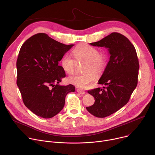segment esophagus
<instances>
[{
    "instance_id": "obj_1",
    "label": "esophagus",
    "mask_w": 155,
    "mask_h": 155,
    "mask_svg": "<svg viewBox=\"0 0 155 155\" xmlns=\"http://www.w3.org/2000/svg\"><path fill=\"white\" fill-rule=\"evenodd\" d=\"M77 91L79 93V94H82V95H84V94H85V91L82 90L81 89H79V88H78V89H77Z\"/></svg>"
}]
</instances>
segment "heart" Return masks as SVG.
Here are the masks:
<instances>
[{
  "label": "heart",
  "instance_id": "heart-1",
  "mask_svg": "<svg viewBox=\"0 0 155 155\" xmlns=\"http://www.w3.org/2000/svg\"><path fill=\"white\" fill-rule=\"evenodd\" d=\"M72 52L78 62H84L83 71L85 72L70 76L68 81L78 88H85L95 80V74L100 75L106 70L108 64V54L87 44L78 45ZM61 65L67 73L73 74L76 70L77 62L70 54H65L61 59Z\"/></svg>",
  "mask_w": 155,
  "mask_h": 155
}]
</instances>
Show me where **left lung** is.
Returning <instances> with one entry per match:
<instances>
[{
	"label": "left lung",
	"mask_w": 155,
	"mask_h": 155,
	"mask_svg": "<svg viewBox=\"0 0 155 155\" xmlns=\"http://www.w3.org/2000/svg\"><path fill=\"white\" fill-rule=\"evenodd\" d=\"M92 46L109 48L110 54L107 67L98 81L104 86L88 90L95 103L87 110L97 117L114 114L130 100L138 82L139 63L136 49L123 35L113 32Z\"/></svg>",
	"instance_id": "8db88e82"
}]
</instances>
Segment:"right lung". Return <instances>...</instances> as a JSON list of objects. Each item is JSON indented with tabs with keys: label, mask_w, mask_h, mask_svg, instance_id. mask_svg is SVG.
<instances>
[{
	"label": "right lung",
	"mask_w": 155,
	"mask_h": 155,
	"mask_svg": "<svg viewBox=\"0 0 155 155\" xmlns=\"http://www.w3.org/2000/svg\"><path fill=\"white\" fill-rule=\"evenodd\" d=\"M73 46L45 33L32 36L22 45L16 61V84L24 104L37 115L53 117L63 109L67 95L75 91L71 84H58L66 76L58 61Z\"/></svg>",
	"instance_id": "1"
}]
</instances>
